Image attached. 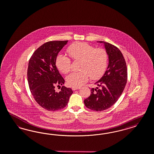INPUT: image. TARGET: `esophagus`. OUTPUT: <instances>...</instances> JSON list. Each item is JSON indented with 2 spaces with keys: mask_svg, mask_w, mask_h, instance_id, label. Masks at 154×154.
<instances>
[{
  "mask_svg": "<svg viewBox=\"0 0 154 154\" xmlns=\"http://www.w3.org/2000/svg\"><path fill=\"white\" fill-rule=\"evenodd\" d=\"M72 89L73 90H79V89H80V87H72Z\"/></svg>",
  "mask_w": 154,
  "mask_h": 154,
  "instance_id": "34e87169",
  "label": "esophagus"
}]
</instances>
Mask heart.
<instances>
[{"label": "heart", "instance_id": "b5f03b06", "mask_svg": "<svg viewBox=\"0 0 154 154\" xmlns=\"http://www.w3.org/2000/svg\"><path fill=\"white\" fill-rule=\"evenodd\" d=\"M70 56L75 61H80V72H73L66 77L68 85L79 87L84 84L90 76L97 80L104 73L107 63L106 51L102 48H94L85 42H75L68 48ZM56 65L63 73H69L71 69L70 59L62 54L56 58Z\"/></svg>", "mask_w": 154, "mask_h": 154}]
</instances>
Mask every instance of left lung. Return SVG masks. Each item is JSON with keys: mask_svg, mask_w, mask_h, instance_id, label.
I'll list each match as a JSON object with an SVG mask.
<instances>
[{"mask_svg": "<svg viewBox=\"0 0 154 154\" xmlns=\"http://www.w3.org/2000/svg\"><path fill=\"white\" fill-rule=\"evenodd\" d=\"M97 42L103 44L109 64L103 76L95 83L97 86L91 88L90 96L85 99L84 103L88 109L100 112L110 108L121 96L127 83V69L118 48L109 42Z\"/></svg>", "mask_w": 154, "mask_h": 154, "instance_id": "1", "label": "left lung"}]
</instances>
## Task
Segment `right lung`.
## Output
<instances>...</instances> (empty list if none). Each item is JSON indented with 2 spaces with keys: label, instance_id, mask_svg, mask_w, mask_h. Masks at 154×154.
Here are the masks:
<instances>
[{
  "label": "right lung",
  "instance_id": "add662e5",
  "mask_svg": "<svg viewBox=\"0 0 154 154\" xmlns=\"http://www.w3.org/2000/svg\"><path fill=\"white\" fill-rule=\"evenodd\" d=\"M68 42L44 43L35 51L29 61L27 79L29 89L37 103L48 111H56L66 107L73 93L64 86L60 91L55 90L56 86H60L65 83L56 66V58Z\"/></svg>",
  "mask_w": 154,
  "mask_h": 154
}]
</instances>
